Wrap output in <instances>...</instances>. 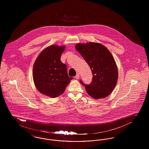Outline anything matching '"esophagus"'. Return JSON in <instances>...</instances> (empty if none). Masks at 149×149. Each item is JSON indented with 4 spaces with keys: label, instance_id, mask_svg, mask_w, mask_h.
Returning a JSON list of instances; mask_svg holds the SVG:
<instances>
[{
    "label": "esophagus",
    "instance_id": "34e87169",
    "mask_svg": "<svg viewBox=\"0 0 149 149\" xmlns=\"http://www.w3.org/2000/svg\"><path fill=\"white\" fill-rule=\"evenodd\" d=\"M75 78L76 79H79V73H77V74L76 76L75 77Z\"/></svg>",
    "mask_w": 149,
    "mask_h": 149
}]
</instances>
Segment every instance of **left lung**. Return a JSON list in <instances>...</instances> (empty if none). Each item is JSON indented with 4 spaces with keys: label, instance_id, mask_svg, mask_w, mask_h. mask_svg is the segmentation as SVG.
Segmentation results:
<instances>
[{
    "label": "left lung",
    "instance_id": "1",
    "mask_svg": "<svg viewBox=\"0 0 149 149\" xmlns=\"http://www.w3.org/2000/svg\"><path fill=\"white\" fill-rule=\"evenodd\" d=\"M75 48L92 72L89 85L81 80L88 94L94 99L104 98L110 94L118 80V70L113 57L103 45L95 42L78 43Z\"/></svg>",
    "mask_w": 149,
    "mask_h": 149
}]
</instances>
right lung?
I'll list each match as a JSON object with an SVG mask.
<instances>
[{
  "instance_id": "right-lung-1",
  "label": "right lung",
  "mask_w": 149,
  "mask_h": 149,
  "mask_svg": "<svg viewBox=\"0 0 149 149\" xmlns=\"http://www.w3.org/2000/svg\"><path fill=\"white\" fill-rule=\"evenodd\" d=\"M65 46L52 45L40 53L33 65V78L36 87L43 94L55 98L64 93L72 77L60 57Z\"/></svg>"
}]
</instances>
